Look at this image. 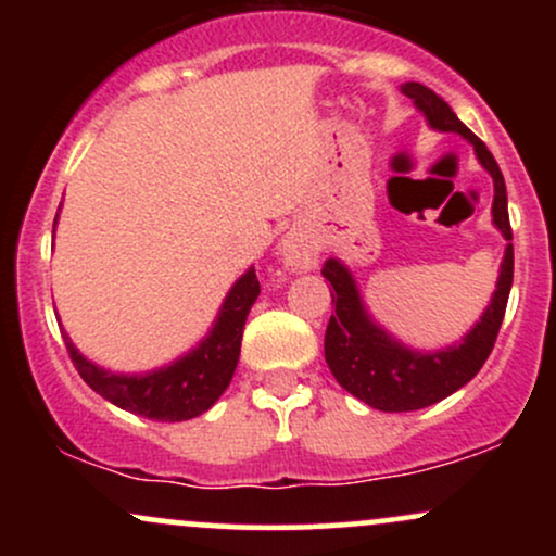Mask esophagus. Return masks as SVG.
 I'll use <instances>...</instances> for the list:
<instances>
[{
    "instance_id": "1",
    "label": "esophagus",
    "mask_w": 556,
    "mask_h": 556,
    "mask_svg": "<svg viewBox=\"0 0 556 556\" xmlns=\"http://www.w3.org/2000/svg\"><path fill=\"white\" fill-rule=\"evenodd\" d=\"M279 253H282L285 266H290V269H295V271L314 269L316 261H318L316 242L300 232L287 235V238L279 242Z\"/></svg>"
}]
</instances>
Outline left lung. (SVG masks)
<instances>
[{
  "instance_id": "1",
  "label": "left lung",
  "mask_w": 556,
  "mask_h": 556,
  "mask_svg": "<svg viewBox=\"0 0 556 556\" xmlns=\"http://www.w3.org/2000/svg\"><path fill=\"white\" fill-rule=\"evenodd\" d=\"M400 91L413 99L416 110L424 114L433 130L457 132L473 146L478 162L494 180L491 222L507 240V248H504L500 277H496V290L476 327L460 342L442 350H426V353L402 344L397 337H392L381 324L374 321L363 305L353 271L340 258H329L324 264L321 274L334 290L331 292L334 314L329 318L327 337H324L327 366L340 381V387L348 389L353 397L384 413L420 410V407L450 397L452 392L468 384L491 355L502 327L504 308H507L509 287H513V229H509L507 188H504L500 164L491 156L486 143L476 138L450 110V104L439 99L431 88L420 86V83H402Z\"/></svg>"
}]
</instances>
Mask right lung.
<instances>
[{
    "label": "right lung",
    "mask_w": 556,
    "mask_h": 556,
    "mask_svg": "<svg viewBox=\"0 0 556 556\" xmlns=\"http://www.w3.org/2000/svg\"><path fill=\"white\" fill-rule=\"evenodd\" d=\"M60 219V214H56ZM54 219V225H56ZM261 292L256 269H248L227 292L214 327L190 353L149 374H114L96 366L62 331L80 379L112 405L140 418L177 424L206 413L225 394L240 358L242 329Z\"/></svg>",
    "instance_id": "add662e5"
}]
</instances>
